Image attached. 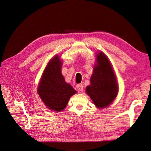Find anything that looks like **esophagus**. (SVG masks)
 I'll return each mask as SVG.
<instances>
[{"mask_svg":"<svg viewBox=\"0 0 151 151\" xmlns=\"http://www.w3.org/2000/svg\"><path fill=\"white\" fill-rule=\"evenodd\" d=\"M76 88L79 91H83V85L82 84H79L76 86Z\"/></svg>","mask_w":151,"mask_h":151,"instance_id":"34e87169","label":"esophagus"}]
</instances>
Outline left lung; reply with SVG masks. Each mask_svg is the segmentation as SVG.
<instances>
[{
	"mask_svg": "<svg viewBox=\"0 0 151 151\" xmlns=\"http://www.w3.org/2000/svg\"><path fill=\"white\" fill-rule=\"evenodd\" d=\"M97 64L87 86L86 93L98 108L107 107L118 93V84L112 67L107 57L102 52L98 54Z\"/></svg>",
	"mask_w": 151,
	"mask_h": 151,
	"instance_id": "8db88e82",
	"label": "left lung"
}]
</instances>
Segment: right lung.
<instances>
[{
	"mask_svg": "<svg viewBox=\"0 0 151 151\" xmlns=\"http://www.w3.org/2000/svg\"><path fill=\"white\" fill-rule=\"evenodd\" d=\"M62 63L58 57H54L45 68L40 83L38 93L49 109L60 111L76 91L67 84L61 74Z\"/></svg>",
	"mask_w": 151,
	"mask_h": 151,
	"instance_id": "1",
	"label": "right lung"
}]
</instances>
